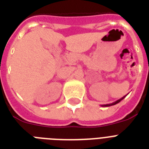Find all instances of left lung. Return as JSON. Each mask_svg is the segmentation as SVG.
Listing matches in <instances>:
<instances>
[{"label":"left lung","mask_w":149,"mask_h":149,"mask_svg":"<svg viewBox=\"0 0 149 149\" xmlns=\"http://www.w3.org/2000/svg\"><path fill=\"white\" fill-rule=\"evenodd\" d=\"M126 96H127V95H126ZM126 96H124V97H121V98H120V99L118 100H116L115 102H113V103H112V104H104V105H101V107H110V106H113V105H115V104H118V103H119V102L121 101V100H122L124 99V98H125V97H126Z\"/></svg>","instance_id":"8db88e82"}]
</instances>
